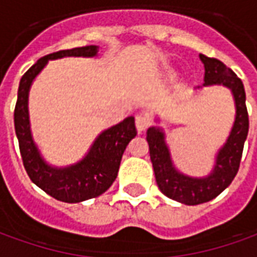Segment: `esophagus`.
<instances>
[{"mask_svg": "<svg viewBox=\"0 0 257 257\" xmlns=\"http://www.w3.org/2000/svg\"><path fill=\"white\" fill-rule=\"evenodd\" d=\"M149 125H150V119L146 115H143V114H138L136 115V129H138L139 134L145 132L146 129L149 128Z\"/></svg>", "mask_w": 257, "mask_h": 257, "instance_id": "34e87169", "label": "esophagus"}]
</instances>
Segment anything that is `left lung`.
Returning <instances> with one entry per match:
<instances>
[{"label":"left lung","instance_id":"8db88e82","mask_svg":"<svg viewBox=\"0 0 257 257\" xmlns=\"http://www.w3.org/2000/svg\"><path fill=\"white\" fill-rule=\"evenodd\" d=\"M204 63V86L223 85L231 90L235 101V121L230 136L216 156L215 167L205 178H191L180 173L173 167L171 153L165 143L162 129H147V142L150 147V158L156 173L158 189L168 198L186 205H198L216 198L227 189L235 178L242 157L243 143L249 129V118L245 104V89L241 79L231 68L215 58L199 55Z\"/></svg>","mask_w":257,"mask_h":257}]
</instances>
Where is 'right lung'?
<instances>
[{
    "label": "right lung",
    "instance_id": "right-lung-1",
    "mask_svg": "<svg viewBox=\"0 0 257 257\" xmlns=\"http://www.w3.org/2000/svg\"><path fill=\"white\" fill-rule=\"evenodd\" d=\"M97 55L96 45L73 48L51 53L38 59L22 77L15 106V131L19 140L23 165L31 182L53 198L75 204L99 197L117 178L121 158L126 146L136 136L135 118L128 117L122 122L103 131L90 147L88 154L77 164L66 168L48 165L31 138L29 121V90L33 81L49 60L64 56L93 58Z\"/></svg>",
    "mask_w": 257,
    "mask_h": 257
}]
</instances>
